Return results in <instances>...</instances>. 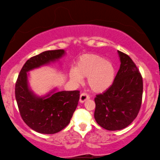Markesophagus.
Instances as JSON below:
<instances>
[{"label":"esophagus","instance_id":"34e87169","mask_svg":"<svg viewBox=\"0 0 160 160\" xmlns=\"http://www.w3.org/2000/svg\"><path fill=\"white\" fill-rule=\"evenodd\" d=\"M88 99H89V96L87 95V93L83 92V93L81 94L80 100H79L80 102H84V101H86V100H88Z\"/></svg>","mask_w":160,"mask_h":160}]
</instances>
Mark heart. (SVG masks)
Wrapping results in <instances>:
<instances>
[{
  "label": "heart",
  "instance_id": "obj_1",
  "mask_svg": "<svg viewBox=\"0 0 160 160\" xmlns=\"http://www.w3.org/2000/svg\"><path fill=\"white\" fill-rule=\"evenodd\" d=\"M116 71L112 63L97 54H83L76 63V68L70 71V77L76 83L87 78V84L92 91L102 92L112 85Z\"/></svg>",
  "mask_w": 160,
  "mask_h": 160
}]
</instances>
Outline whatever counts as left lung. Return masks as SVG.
Wrapping results in <instances>:
<instances>
[{
  "label": "left lung",
  "mask_w": 160,
  "mask_h": 160,
  "mask_svg": "<svg viewBox=\"0 0 160 160\" xmlns=\"http://www.w3.org/2000/svg\"><path fill=\"white\" fill-rule=\"evenodd\" d=\"M120 68L113 84L96 95L94 117L102 128L119 130L132 123L138 114L143 96V78L128 54L118 51Z\"/></svg>",
  "instance_id": "8db88e82"
}]
</instances>
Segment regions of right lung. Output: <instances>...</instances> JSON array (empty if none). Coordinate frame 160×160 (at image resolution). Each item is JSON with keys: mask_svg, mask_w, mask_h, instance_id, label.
Instances as JSON below:
<instances>
[{"mask_svg": "<svg viewBox=\"0 0 160 160\" xmlns=\"http://www.w3.org/2000/svg\"><path fill=\"white\" fill-rule=\"evenodd\" d=\"M63 49L46 51L30 58L21 69L16 85L15 98L22 119L37 132L54 134L64 129L79 100V91L57 92L54 89L43 97H38L28 86V72L58 60Z\"/></svg>", "mask_w": 160, "mask_h": 160, "instance_id": "1", "label": "right lung"}]
</instances>
